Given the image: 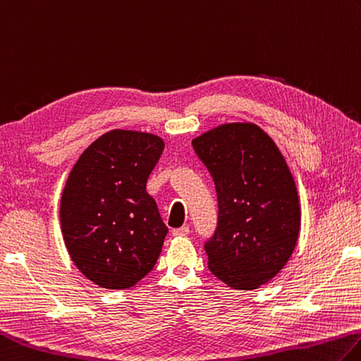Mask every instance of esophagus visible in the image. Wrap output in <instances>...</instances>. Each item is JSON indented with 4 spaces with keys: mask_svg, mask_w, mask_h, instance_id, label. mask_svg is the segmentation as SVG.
Wrapping results in <instances>:
<instances>
[{
    "mask_svg": "<svg viewBox=\"0 0 361 361\" xmlns=\"http://www.w3.org/2000/svg\"><path fill=\"white\" fill-rule=\"evenodd\" d=\"M189 233V226H181L178 228H173L172 235L173 237H183V235H188Z\"/></svg>",
    "mask_w": 361,
    "mask_h": 361,
    "instance_id": "34e87169",
    "label": "esophagus"
}]
</instances>
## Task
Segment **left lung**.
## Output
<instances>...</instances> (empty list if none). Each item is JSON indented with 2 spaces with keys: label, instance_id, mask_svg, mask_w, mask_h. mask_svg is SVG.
Wrapping results in <instances>:
<instances>
[{
  "label": "left lung",
  "instance_id": "left-lung-1",
  "mask_svg": "<svg viewBox=\"0 0 361 361\" xmlns=\"http://www.w3.org/2000/svg\"><path fill=\"white\" fill-rule=\"evenodd\" d=\"M213 176L218 227L205 243L208 268L238 290L283 270L300 233V205L284 156L252 123H228L192 140Z\"/></svg>",
  "mask_w": 361,
  "mask_h": 361
}]
</instances>
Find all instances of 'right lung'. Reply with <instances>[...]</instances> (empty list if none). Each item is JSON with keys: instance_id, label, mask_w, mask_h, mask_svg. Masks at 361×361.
Returning a JSON list of instances; mask_svg holds the SVG:
<instances>
[{"instance_id": "1", "label": "right lung", "mask_w": 361, "mask_h": 361, "mask_svg": "<svg viewBox=\"0 0 361 361\" xmlns=\"http://www.w3.org/2000/svg\"><path fill=\"white\" fill-rule=\"evenodd\" d=\"M164 149L158 135L115 129L85 149L61 197L69 255L104 289H129L153 270L169 228L147 180Z\"/></svg>"}]
</instances>
